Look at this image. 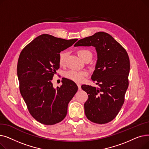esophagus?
<instances>
[{
    "mask_svg": "<svg viewBox=\"0 0 149 149\" xmlns=\"http://www.w3.org/2000/svg\"><path fill=\"white\" fill-rule=\"evenodd\" d=\"M77 86H78V88H79V91L81 90V85H80V84H77Z\"/></svg>",
    "mask_w": 149,
    "mask_h": 149,
    "instance_id": "1",
    "label": "esophagus"
}]
</instances>
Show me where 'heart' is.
<instances>
[{
	"label": "heart",
	"instance_id": "b5f03b06",
	"mask_svg": "<svg viewBox=\"0 0 149 149\" xmlns=\"http://www.w3.org/2000/svg\"><path fill=\"white\" fill-rule=\"evenodd\" d=\"M78 54L79 57L83 59L86 57H92V52L88 49H80L78 51ZM67 56V52L66 51L61 52L59 55V63L62 65L64 64L66 58ZM88 74L87 72L85 70L82 71H79V70H70L66 72L65 74V76L68 79L75 81L76 83H80L84 80V77Z\"/></svg>",
	"mask_w": 149,
	"mask_h": 149
}]
</instances>
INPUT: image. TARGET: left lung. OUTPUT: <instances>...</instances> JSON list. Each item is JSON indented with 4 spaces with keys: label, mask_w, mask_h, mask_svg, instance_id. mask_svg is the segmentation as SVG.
<instances>
[{
    "label": "left lung",
    "mask_w": 149,
    "mask_h": 149,
    "mask_svg": "<svg viewBox=\"0 0 149 149\" xmlns=\"http://www.w3.org/2000/svg\"><path fill=\"white\" fill-rule=\"evenodd\" d=\"M93 46L97 60L91 79L98 88L83 84L88 99L84 104L87 118L97 124H106L113 120L124 101L128 88L130 60L123 47L114 38L104 32L78 41L74 46Z\"/></svg>",
    "instance_id": "obj_1"
}]
</instances>
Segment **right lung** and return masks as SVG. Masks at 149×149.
Segmentation results:
<instances>
[{"label":"right lung","mask_w":149,"mask_h":149,"mask_svg":"<svg viewBox=\"0 0 149 149\" xmlns=\"http://www.w3.org/2000/svg\"><path fill=\"white\" fill-rule=\"evenodd\" d=\"M77 38L65 40L42 34L22 51L17 63L20 92L30 114L45 125L60 123L66 116L68 106L77 92V84L63 79L61 87L51 82L60 68L61 51L71 46Z\"/></svg>","instance_id":"1"}]
</instances>
